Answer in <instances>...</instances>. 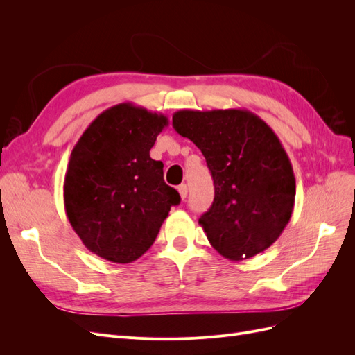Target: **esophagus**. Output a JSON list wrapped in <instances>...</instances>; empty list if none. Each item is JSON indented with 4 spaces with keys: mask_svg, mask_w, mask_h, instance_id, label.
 <instances>
[{
    "mask_svg": "<svg viewBox=\"0 0 355 355\" xmlns=\"http://www.w3.org/2000/svg\"><path fill=\"white\" fill-rule=\"evenodd\" d=\"M178 191H179V196H180V198H182V200H185V198H187V196H188V187H187L185 184H182V185H179Z\"/></svg>",
    "mask_w": 355,
    "mask_h": 355,
    "instance_id": "esophagus-1",
    "label": "esophagus"
}]
</instances>
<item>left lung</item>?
<instances>
[{"instance_id":"8db88e82","label":"left lung","mask_w":355,"mask_h":355,"mask_svg":"<svg viewBox=\"0 0 355 355\" xmlns=\"http://www.w3.org/2000/svg\"><path fill=\"white\" fill-rule=\"evenodd\" d=\"M175 130L207 161L214 200L198 219L213 249L230 261L266 250L292 218L296 180L272 128L247 110H180Z\"/></svg>"}]
</instances>
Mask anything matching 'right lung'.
<instances>
[{
	"instance_id": "right-lung-1",
	"label": "right lung",
	"mask_w": 355,
	"mask_h": 355,
	"mask_svg": "<svg viewBox=\"0 0 355 355\" xmlns=\"http://www.w3.org/2000/svg\"><path fill=\"white\" fill-rule=\"evenodd\" d=\"M168 118L130 102L99 114L75 144L63 182L68 220L102 259L130 263L151 247L179 192L149 157Z\"/></svg>"
}]
</instances>
